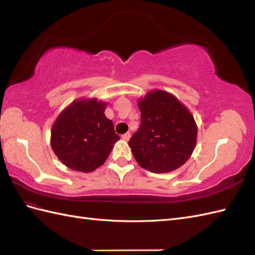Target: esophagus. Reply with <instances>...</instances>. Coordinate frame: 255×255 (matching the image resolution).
Here are the masks:
<instances>
[{
    "mask_svg": "<svg viewBox=\"0 0 255 255\" xmlns=\"http://www.w3.org/2000/svg\"><path fill=\"white\" fill-rule=\"evenodd\" d=\"M129 138H130V133H129V132H128V133H126V134H123V135H122V139H123V140L128 141V140H129Z\"/></svg>",
    "mask_w": 255,
    "mask_h": 255,
    "instance_id": "esophagus-1",
    "label": "esophagus"
}]
</instances>
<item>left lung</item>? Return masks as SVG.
Masks as SVG:
<instances>
[{"mask_svg": "<svg viewBox=\"0 0 255 255\" xmlns=\"http://www.w3.org/2000/svg\"><path fill=\"white\" fill-rule=\"evenodd\" d=\"M141 125L128 144L138 165L154 173L183 166L197 143L194 116L170 92L152 89L137 101Z\"/></svg>", "mask_w": 255, "mask_h": 255, "instance_id": "1", "label": "left lung"}]
</instances>
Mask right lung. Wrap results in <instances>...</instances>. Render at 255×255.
Instances as JSON below:
<instances>
[{"label": "right lung", "mask_w": 255, "mask_h": 255, "mask_svg": "<svg viewBox=\"0 0 255 255\" xmlns=\"http://www.w3.org/2000/svg\"><path fill=\"white\" fill-rule=\"evenodd\" d=\"M107 102L97 98H81L57 116L51 129V146L66 167L87 173L105 163L120 139L104 114Z\"/></svg>", "instance_id": "add662e5"}]
</instances>
